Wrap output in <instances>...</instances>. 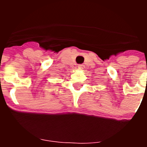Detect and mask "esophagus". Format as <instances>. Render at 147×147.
<instances>
[{
  "label": "esophagus",
  "instance_id": "1",
  "mask_svg": "<svg viewBox=\"0 0 147 147\" xmlns=\"http://www.w3.org/2000/svg\"><path fill=\"white\" fill-rule=\"evenodd\" d=\"M78 67H79V69H83L84 68V65H79Z\"/></svg>",
  "mask_w": 147,
  "mask_h": 147
}]
</instances>
